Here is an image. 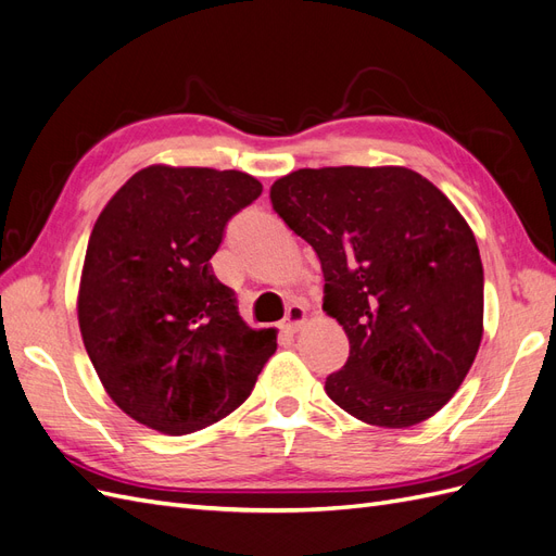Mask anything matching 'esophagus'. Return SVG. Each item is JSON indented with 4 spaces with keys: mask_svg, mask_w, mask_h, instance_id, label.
<instances>
[{
    "mask_svg": "<svg viewBox=\"0 0 556 556\" xmlns=\"http://www.w3.org/2000/svg\"><path fill=\"white\" fill-rule=\"evenodd\" d=\"M306 323V308L301 304H292L285 311V319H282V327L288 331H299L301 325Z\"/></svg>",
    "mask_w": 556,
    "mask_h": 556,
    "instance_id": "esophagus-1",
    "label": "esophagus"
}]
</instances>
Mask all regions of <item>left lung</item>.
Here are the masks:
<instances>
[{
	"mask_svg": "<svg viewBox=\"0 0 556 556\" xmlns=\"http://www.w3.org/2000/svg\"><path fill=\"white\" fill-rule=\"evenodd\" d=\"M271 204L317 252L323 308L348 333L329 399L384 429L439 413L482 341V262L462 213L406 166L299 169L271 185Z\"/></svg>",
	"mask_w": 556,
	"mask_h": 556,
	"instance_id": "left-lung-1",
	"label": "left lung"
}]
</instances>
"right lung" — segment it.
<instances>
[{
    "mask_svg": "<svg viewBox=\"0 0 556 556\" xmlns=\"http://www.w3.org/2000/svg\"><path fill=\"white\" fill-rule=\"evenodd\" d=\"M262 194L243 172L153 164L99 213L78 288V327L115 406L182 435L250 396L276 329H250L211 271L225 227Z\"/></svg>",
    "mask_w": 556,
    "mask_h": 556,
    "instance_id": "obj_1",
    "label": "right lung"
}]
</instances>
